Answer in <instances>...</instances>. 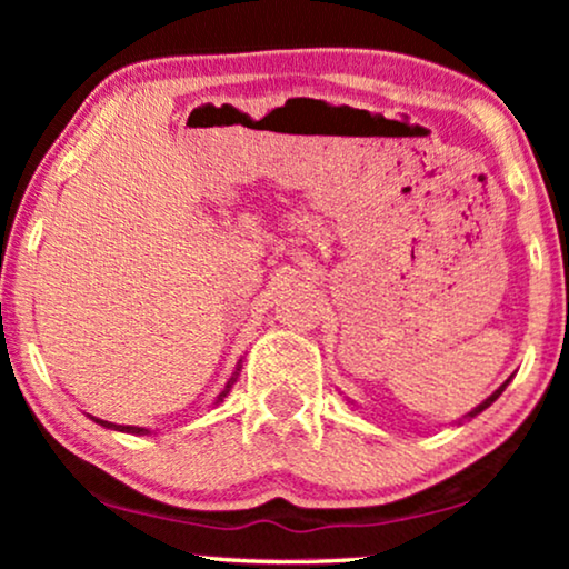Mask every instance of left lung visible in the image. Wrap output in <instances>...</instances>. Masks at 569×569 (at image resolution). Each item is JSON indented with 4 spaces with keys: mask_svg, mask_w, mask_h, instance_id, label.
<instances>
[{
    "mask_svg": "<svg viewBox=\"0 0 569 569\" xmlns=\"http://www.w3.org/2000/svg\"><path fill=\"white\" fill-rule=\"evenodd\" d=\"M510 378H512V376H510ZM510 378H508V380H505V383H502L500 388H497V391H495L492 396H487V399H485V401H481V403H479V407H473V409L469 411V415H466L463 419H473V417H477V415H481V411H485L487 407H492V403H495L497 399H500V393L505 391V388H508V383H510ZM463 419H458V425H461V422H463Z\"/></svg>",
    "mask_w": 569,
    "mask_h": 569,
    "instance_id": "left-lung-1",
    "label": "left lung"
}]
</instances>
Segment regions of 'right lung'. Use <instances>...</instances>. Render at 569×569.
<instances>
[{
	"label": "right lung",
	"instance_id": "add662e5",
	"mask_svg": "<svg viewBox=\"0 0 569 569\" xmlns=\"http://www.w3.org/2000/svg\"><path fill=\"white\" fill-rule=\"evenodd\" d=\"M240 368H243V360H238V368H236V372H232V378L228 380V386L222 388V393L217 396V401H214V407L217 403H222L224 399H228V393H230V388H232V383H236L238 380V376H240ZM92 422L96 425H100V427H106V430H116V432H129V435H150V430H147V427H131V425H113V422H106V419H98V417H90Z\"/></svg>",
	"mask_w": 569,
	"mask_h": 569
}]
</instances>
